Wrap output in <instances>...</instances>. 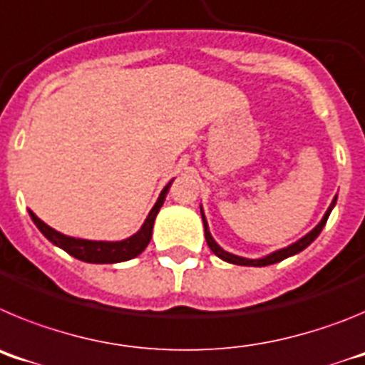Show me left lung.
<instances>
[{
    "label": "left lung",
    "mask_w": 365,
    "mask_h": 365,
    "mask_svg": "<svg viewBox=\"0 0 365 365\" xmlns=\"http://www.w3.org/2000/svg\"><path fill=\"white\" fill-rule=\"evenodd\" d=\"M334 202H336V197H334L333 205L329 206V210L325 212L324 219H322L320 222H318V227L314 228V230L309 232L305 237H302L299 241H296L294 245H291V247H287V248H282V250H278V252H274L270 254V256L263 257V259H247V257H240V256H234V254L230 252H225L221 247H219L217 243H215L214 240H212V235H210V230H208V225H206V219H205V214H202L201 210V215H202V222H205V237H206V243H208V247H210L212 252L215 254L217 257H221V259L228 261V263H235V265H245V267H267V265H272V263H278V261L285 259V257L289 256H294V254L302 252L303 248H307L309 245L312 243V241L320 235L322 228L325 227V222H327V217L329 214H331V210H333V206Z\"/></svg>",
    "instance_id": "left-lung-1"
}]
</instances>
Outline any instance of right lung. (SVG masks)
Listing matches in <instances>:
<instances>
[{
	"label": "right lung",
	"mask_w": 365,
	"mask_h": 365,
	"mask_svg": "<svg viewBox=\"0 0 365 365\" xmlns=\"http://www.w3.org/2000/svg\"><path fill=\"white\" fill-rule=\"evenodd\" d=\"M170 185L168 182L166 188L160 192L159 201L155 202V206L151 208L150 215L144 221L143 228L137 232L135 235L128 237L124 241H115V243H106V241H87V240H74V237H69V235H63L60 232H56L54 228H51L49 225H45L41 219H38L36 215L31 214V219L34 221L38 228H40L41 234L47 237L53 245L63 248L67 254H71L73 257L80 261H86V263H118V261L125 259H133L138 254L143 252L144 248L148 247L151 240V230H153V222L157 214H159L160 206H163L164 199H166V193L170 190Z\"/></svg>",
	"instance_id": "1"
}]
</instances>
